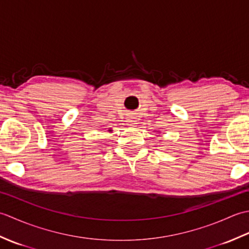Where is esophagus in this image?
<instances>
[{
    "instance_id": "esophagus-1",
    "label": "esophagus",
    "mask_w": 249,
    "mask_h": 249,
    "mask_svg": "<svg viewBox=\"0 0 249 249\" xmlns=\"http://www.w3.org/2000/svg\"><path fill=\"white\" fill-rule=\"evenodd\" d=\"M126 122H127V125H129V126H136V124H137V116L136 115H134V114H128L127 115V118H126Z\"/></svg>"
}]
</instances>
